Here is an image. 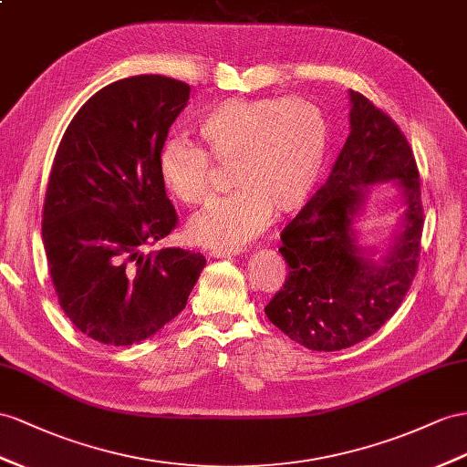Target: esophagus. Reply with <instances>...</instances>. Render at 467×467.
Masks as SVG:
<instances>
[{
    "label": "esophagus",
    "instance_id": "1",
    "mask_svg": "<svg viewBox=\"0 0 467 467\" xmlns=\"http://www.w3.org/2000/svg\"><path fill=\"white\" fill-rule=\"evenodd\" d=\"M243 248H213L211 250V256L213 258H231V256H236L238 253H241Z\"/></svg>",
    "mask_w": 467,
    "mask_h": 467
}]
</instances>
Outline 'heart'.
<instances>
[{"mask_svg": "<svg viewBox=\"0 0 467 467\" xmlns=\"http://www.w3.org/2000/svg\"><path fill=\"white\" fill-rule=\"evenodd\" d=\"M202 148L167 140L158 158L163 189L183 205L209 197L213 161L231 167V195L213 201L189 224L209 248H241L278 214L300 209L312 193L327 151V124L304 99H229L199 119Z\"/></svg>", "mask_w": 467, "mask_h": 467, "instance_id": "obj_1", "label": "heart"}]
</instances>
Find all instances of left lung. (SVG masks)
<instances>
[{
  "label": "left lung",
  "mask_w": 467,
  "mask_h": 467,
  "mask_svg": "<svg viewBox=\"0 0 467 467\" xmlns=\"http://www.w3.org/2000/svg\"><path fill=\"white\" fill-rule=\"evenodd\" d=\"M351 97V131L326 185L280 234L288 276L265 312L312 351L363 341L400 307L418 270L424 207L420 173L397 122L361 92ZM405 197L403 231L387 259L373 263L354 244L352 219L369 185L389 181Z\"/></svg>",
  "instance_id": "left-lung-1"
}]
</instances>
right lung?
<instances>
[{
  "mask_svg": "<svg viewBox=\"0 0 467 467\" xmlns=\"http://www.w3.org/2000/svg\"><path fill=\"white\" fill-rule=\"evenodd\" d=\"M161 75L116 80L90 97L58 143L43 205V244L65 316L104 345H131L183 312L205 256L161 248L177 226L158 158L189 100Z\"/></svg>",
  "mask_w": 467,
  "mask_h": 467,
  "instance_id": "1",
  "label": "right lung"
}]
</instances>
